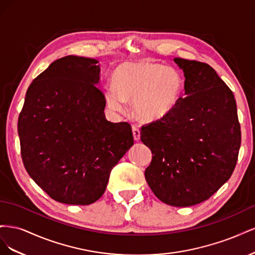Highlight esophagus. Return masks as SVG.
Listing matches in <instances>:
<instances>
[{
    "instance_id": "34e87169",
    "label": "esophagus",
    "mask_w": 255,
    "mask_h": 255,
    "mask_svg": "<svg viewBox=\"0 0 255 255\" xmlns=\"http://www.w3.org/2000/svg\"><path fill=\"white\" fill-rule=\"evenodd\" d=\"M132 130H133V136L135 140H139L140 139V130L138 128V127L133 126L132 127Z\"/></svg>"
}]
</instances>
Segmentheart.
I'll return each mask as SVG.
<instances>
[{"label":"heart","mask_w":255,"mask_h":255,"mask_svg":"<svg viewBox=\"0 0 255 255\" xmlns=\"http://www.w3.org/2000/svg\"><path fill=\"white\" fill-rule=\"evenodd\" d=\"M113 84L104 87L105 101L113 111L125 110L126 100H133V112L142 121L165 118L179 103L183 78L172 67L149 61L119 65Z\"/></svg>","instance_id":"heart-1"}]
</instances>
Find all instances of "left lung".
<instances>
[{
    "mask_svg": "<svg viewBox=\"0 0 255 255\" xmlns=\"http://www.w3.org/2000/svg\"><path fill=\"white\" fill-rule=\"evenodd\" d=\"M185 96L165 118L144 125L141 141L152 152L146 183L160 201L184 207L212 197L232 175L242 132L232 90L214 69L174 58Z\"/></svg>",
    "mask_w": 255,
    "mask_h": 255,
    "instance_id": "obj_1",
    "label": "left lung"
}]
</instances>
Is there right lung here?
<instances>
[{
	"label": "right lung",
	"instance_id": "right-lung-1",
	"mask_svg": "<svg viewBox=\"0 0 255 255\" xmlns=\"http://www.w3.org/2000/svg\"><path fill=\"white\" fill-rule=\"evenodd\" d=\"M98 63L73 55L53 61L29 85L19 115L23 164L60 203L96 202L112 169L134 144L129 123L105 118Z\"/></svg>",
	"mask_w": 255,
	"mask_h": 255
}]
</instances>
